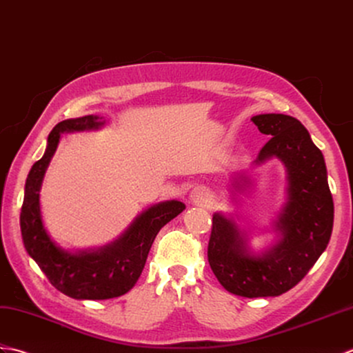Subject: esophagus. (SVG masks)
I'll return each instance as SVG.
<instances>
[{"mask_svg":"<svg viewBox=\"0 0 353 353\" xmlns=\"http://www.w3.org/2000/svg\"><path fill=\"white\" fill-rule=\"evenodd\" d=\"M190 199H192L193 202H196V203H208V202H210V194H208V192H205V190L196 189V190L192 192Z\"/></svg>","mask_w":353,"mask_h":353,"instance_id":"1","label":"esophagus"}]
</instances>
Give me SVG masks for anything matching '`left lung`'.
Instances as JSON below:
<instances>
[{
    "instance_id": "8db88e82",
    "label": "left lung",
    "mask_w": 353,
    "mask_h": 353,
    "mask_svg": "<svg viewBox=\"0 0 353 353\" xmlns=\"http://www.w3.org/2000/svg\"><path fill=\"white\" fill-rule=\"evenodd\" d=\"M250 121L270 136L255 164L276 157L287 169V203L276 221L281 239L265 254L252 255L236 222L214 213L208 263L219 283L232 294L279 296L301 283L323 254L332 232L334 201L323 154L296 117L269 113ZM248 183V176L240 174L234 185L243 189Z\"/></svg>"
}]
</instances>
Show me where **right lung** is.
Returning <instances> with one entry per match:
<instances>
[{
	"label": "right lung",
	"instance_id": "obj_1",
	"mask_svg": "<svg viewBox=\"0 0 353 353\" xmlns=\"http://www.w3.org/2000/svg\"><path fill=\"white\" fill-rule=\"evenodd\" d=\"M104 123L103 117L89 114L63 121L52 128L43 157L33 164L27 176L21 208V232L28 255L59 292L74 299L103 301L130 292L145 268L157 234L185 208L179 201L161 202L148 208L119 239L98 250L72 254L51 240L42 222L39 192L45 170L57 150L60 134L97 130Z\"/></svg>",
	"mask_w": 353,
	"mask_h": 353
}]
</instances>
